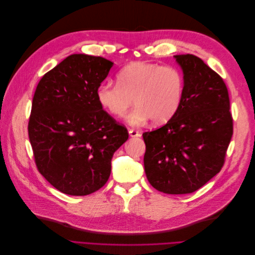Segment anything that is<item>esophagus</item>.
<instances>
[{
	"label": "esophagus",
	"instance_id": "esophagus-1",
	"mask_svg": "<svg viewBox=\"0 0 255 255\" xmlns=\"http://www.w3.org/2000/svg\"><path fill=\"white\" fill-rule=\"evenodd\" d=\"M128 132H129V136H130V137H132V138H135V137H140V136H141V132H140L139 130L132 129V128H130V129L128 130Z\"/></svg>",
	"mask_w": 255,
	"mask_h": 255
}]
</instances>
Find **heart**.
<instances>
[{
  "instance_id": "b5f03b06",
  "label": "heart",
  "mask_w": 255,
  "mask_h": 255,
  "mask_svg": "<svg viewBox=\"0 0 255 255\" xmlns=\"http://www.w3.org/2000/svg\"><path fill=\"white\" fill-rule=\"evenodd\" d=\"M117 84L103 82L96 89V99L105 110L116 118L127 115L131 126H141L151 119L154 125L168 123L178 111L185 93V77L177 67L148 62L125 66L116 76Z\"/></svg>"
}]
</instances>
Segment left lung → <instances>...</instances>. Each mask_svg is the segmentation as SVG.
<instances>
[{"label":"left lung","instance_id":"obj_1","mask_svg":"<svg viewBox=\"0 0 255 255\" xmlns=\"http://www.w3.org/2000/svg\"><path fill=\"white\" fill-rule=\"evenodd\" d=\"M185 77L176 114L142 135L144 169L149 184L166 194L193 193L222 169L234 132L223 79L196 56H174Z\"/></svg>","mask_w":255,"mask_h":255}]
</instances>
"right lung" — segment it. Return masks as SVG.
<instances>
[{
  "label": "right lung",
  "instance_id": "right-lung-1",
  "mask_svg": "<svg viewBox=\"0 0 255 255\" xmlns=\"http://www.w3.org/2000/svg\"><path fill=\"white\" fill-rule=\"evenodd\" d=\"M112 65L103 57L70 55L36 87L28 125L35 164L67 195H89L104 187L114 152L128 138L127 128L96 99Z\"/></svg>",
  "mask_w": 255,
  "mask_h": 255
}]
</instances>
